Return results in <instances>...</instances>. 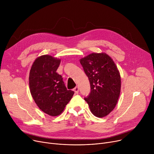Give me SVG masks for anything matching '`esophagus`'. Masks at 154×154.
I'll return each instance as SVG.
<instances>
[{
    "label": "esophagus",
    "instance_id": "esophagus-1",
    "mask_svg": "<svg viewBox=\"0 0 154 154\" xmlns=\"http://www.w3.org/2000/svg\"><path fill=\"white\" fill-rule=\"evenodd\" d=\"M73 91H75V93H78V92H79V88L78 87V86H76L74 89H73Z\"/></svg>",
    "mask_w": 154,
    "mask_h": 154
}]
</instances>
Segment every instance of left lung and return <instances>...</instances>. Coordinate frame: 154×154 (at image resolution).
I'll list each match as a JSON object with an SVG mask.
<instances>
[{
	"instance_id": "1",
	"label": "left lung",
	"mask_w": 154,
	"mask_h": 154,
	"mask_svg": "<svg viewBox=\"0 0 154 154\" xmlns=\"http://www.w3.org/2000/svg\"><path fill=\"white\" fill-rule=\"evenodd\" d=\"M89 79L91 92L85 98L91 113L98 118L108 115L116 106L121 90L120 72L105 53H93L79 60Z\"/></svg>"
}]
</instances>
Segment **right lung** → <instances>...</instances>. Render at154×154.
<instances>
[{
    "instance_id": "right-lung-1",
    "label": "right lung",
    "mask_w": 154,
    "mask_h": 154,
    "mask_svg": "<svg viewBox=\"0 0 154 154\" xmlns=\"http://www.w3.org/2000/svg\"><path fill=\"white\" fill-rule=\"evenodd\" d=\"M60 63L61 59L42 55L35 60L29 72V89L35 103L44 113L53 116L63 112L74 94L56 72Z\"/></svg>"
}]
</instances>
